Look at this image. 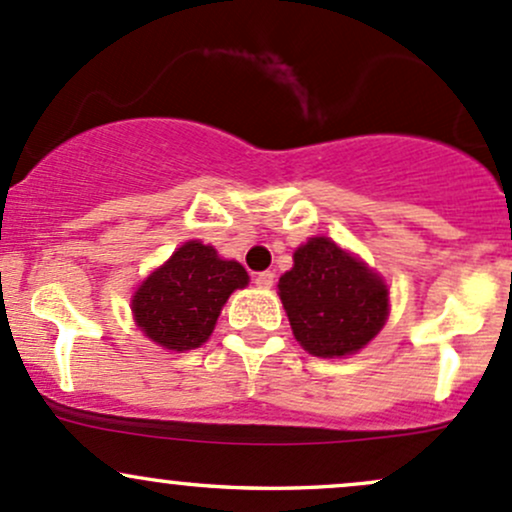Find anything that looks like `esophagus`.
I'll return each mask as SVG.
<instances>
[{"mask_svg": "<svg viewBox=\"0 0 512 512\" xmlns=\"http://www.w3.org/2000/svg\"><path fill=\"white\" fill-rule=\"evenodd\" d=\"M255 284L260 289H270L274 284V272H257L255 274Z\"/></svg>", "mask_w": 512, "mask_h": 512, "instance_id": "obj_1", "label": "esophagus"}]
</instances>
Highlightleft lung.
<instances>
[{"instance_id": "8db88e82", "label": "left lung", "mask_w": 512, "mask_h": 512, "mask_svg": "<svg viewBox=\"0 0 512 512\" xmlns=\"http://www.w3.org/2000/svg\"><path fill=\"white\" fill-rule=\"evenodd\" d=\"M279 299L304 351L343 358L368 346L390 311L380 274L328 238H309L279 277Z\"/></svg>"}]
</instances>
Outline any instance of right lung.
<instances>
[{
	"label": "right lung",
	"instance_id": "1",
	"mask_svg": "<svg viewBox=\"0 0 512 512\" xmlns=\"http://www.w3.org/2000/svg\"><path fill=\"white\" fill-rule=\"evenodd\" d=\"M247 282L240 262L188 240L139 284L132 297L134 321L166 351H191L208 341L223 304Z\"/></svg>",
	"mask_w": 512,
	"mask_h": 512
}]
</instances>
